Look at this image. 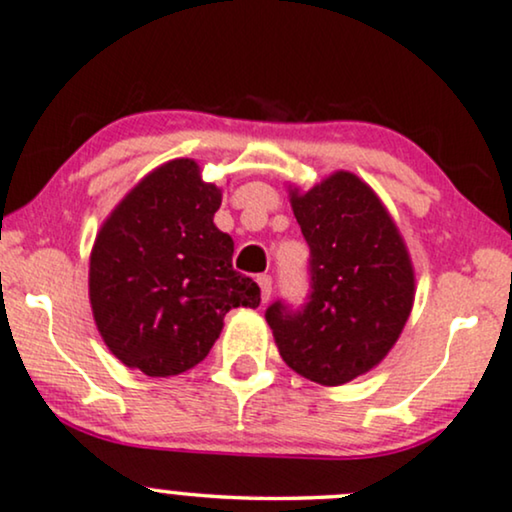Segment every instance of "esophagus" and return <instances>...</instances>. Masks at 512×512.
<instances>
[{
  "mask_svg": "<svg viewBox=\"0 0 512 512\" xmlns=\"http://www.w3.org/2000/svg\"><path fill=\"white\" fill-rule=\"evenodd\" d=\"M257 283H260V290H262V302H267L271 297V276L260 274L257 276Z\"/></svg>",
  "mask_w": 512,
  "mask_h": 512,
  "instance_id": "esophagus-1",
  "label": "esophagus"
}]
</instances>
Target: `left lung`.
<instances>
[{
  "label": "left lung",
  "instance_id": "1",
  "mask_svg": "<svg viewBox=\"0 0 512 512\" xmlns=\"http://www.w3.org/2000/svg\"><path fill=\"white\" fill-rule=\"evenodd\" d=\"M290 203L309 245V295L264 312L295 373L342 385L378 366L411 314L413 269L385 205L364 181L335 172Z\"/></svg>",
  "mask_w": 512,
  "mask_h": 512
}]
</instances>
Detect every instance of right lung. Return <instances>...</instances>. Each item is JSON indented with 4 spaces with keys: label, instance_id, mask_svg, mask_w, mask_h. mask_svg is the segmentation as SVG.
<instances>
[{
    "label": "right lung",
    "instance_id": "obj_1",
    "mask_svg": "<svg viewBox=\"0 0 512 512\" xmlns=\"http://www.w3.org/2000/svg\"><path fill=\"white\" fill-rule=\"evenodd\" d=\"M222 191L189 158L153 170L101 226L89 300L108 349L151 378L208 357L226 312L260 304V286L231 264L234 241L212 217Z\"/></svg>",
    "mask_w": 512,
    "mask_h": 512
}]
</instances>
